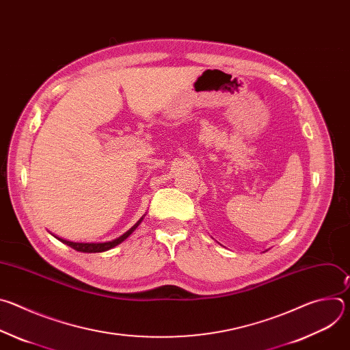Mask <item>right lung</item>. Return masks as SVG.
Listing matches in <instances>:
<instances>
[{
    "label": "right lung",
    "mask_w": 350,
    "mask_h": 350,
    "mask_svg": "<svg viewBox=\"0 0 350 350\" xmlns=\"http://www.w3.org/2000/svg\"><path fill=\"white\" fill-rule=\"evenodd\" d=\"M142 221V219H139L127 232H124L123 235H120L119 238L113 239V241H109V242H72V241H66V239H62V238H58L61 242L66 243L68 246L73 247L75 251H79V252H87V254H95V252H105L108 251V249L119 245L122 241H124L135 228Z\"/></svg>",
    "instance_id": "obj_1"
}]
</instances>
